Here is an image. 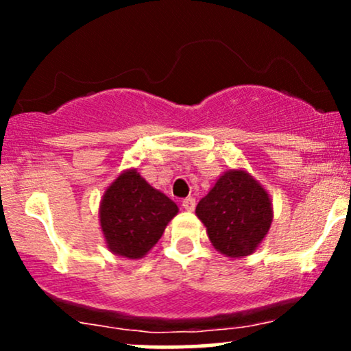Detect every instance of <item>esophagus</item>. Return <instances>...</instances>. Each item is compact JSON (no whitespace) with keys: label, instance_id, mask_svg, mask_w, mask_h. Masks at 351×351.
Here are the masks:
<instances>
[{"label":"esophagus","instance_id":"1","mask_svg":"<svg viewBox=\"0 0 351 351\" xmlns=\"http://www.w3.org/2000/svg\"><path fill=\"white\" fill-rule=\"evenodd\" d=\"M183 208L186 209V211H195L196 208V199L191 198V196H188V198L183 199Z\"/></svg>","mask_w":351,"mask_h":351}]
</instances>
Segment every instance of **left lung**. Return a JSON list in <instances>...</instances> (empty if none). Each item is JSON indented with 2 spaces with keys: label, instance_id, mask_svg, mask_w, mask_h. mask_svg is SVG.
<instances>
[{
  "label": "left lung",
  "instance_id": "1",
  "mask_svg": "<svg viewBox=\"0 0 351 351\" xmlns=\"http://www.w3.org/2000/svg\"><path fill=\"white\" fill-rule=\"evenodd\" d=\"M196 216L217 252L231 259L251 256L267 236L274 219L267 189L243 168L224 171L199 201Z\"/></svg>",
  "mask_w": 351,
  "mask_h": 351
}]
</instances>
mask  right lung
<instances>
[{"instance_id": "right-lung-1", "label": "right lung", "mask_w": 351, "mask_h": 351, "mask_svg": "<svg viewBox=\"0 0 351 351\" xmlns=\"http://www.w3.org/2000/svg\"><path fill=\"white\" fill-rule=\"evenodd\" d=\"M178 211L175 201L147 183L136 168H128L100 199L99 223L107 249L115 256L142 259Z\"/></svg>"}]
</instances>
